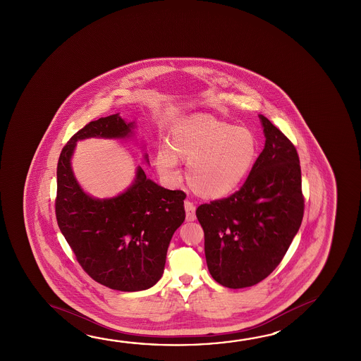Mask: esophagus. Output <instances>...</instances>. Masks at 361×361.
<instances>
[{
  "label": "esophagus",
  "instance_id": "1",
  "mask_svg": "<svg viewBox=\"0 0 361 361\" xmlns=\"http://www.w3.org/2000/svg\"><path fill=\"white\" fill-rule=\"evenodd\" d=\"M185 212H186V220L188 221H194L196 219V207L192 201L185 200Z\"/></svg>",
  "mask_w": 361,
  "mask_h": 361
}]
</instances>
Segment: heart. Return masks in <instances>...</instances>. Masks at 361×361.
I'll use <instances>...</instances> for the list:
<instances>
[{
	"instance_id": "b5f03b06",
	"label": "heart",
	"mask_w": 361,
	"mask_h": 361,
	"mask_svg": "<svg viewBox=\"0 0 361 361\" xmlns=\"http://www.w3.org/2000/svg\"><path fill=\"white\" fill-rule=\"evenodd\" d=\"M171 151L161 148L156 165L162 176L176 181L178 161H188L186 178L197 195L216 199L229 195L242 183L257 156L250 130L212 116L186 119L172 132Z\"/></svg>"
}]
</instances>
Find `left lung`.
<instances>
[{"mask_svg":"<svg viewBox=\"0 0 361 361\" xmlns=\"http://www.w3.org/2000/svg\"><path fill=\"white\" fill-rule=\"evenodd\" d=\"M259 117L266 146L245 183L231 196L196 209L209 272L233 290L259 283L276 269L305 212L295 145L269 119Z\"/></svg>","mask_w":361,"mask_h":361,"instance_id":"left-lung-1","label":"left lung"}]
</instances>
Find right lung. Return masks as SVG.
<instances>
[{
    "label": "right lung",
    "instance_id": "obj_1",
    "mask_svg": "<svg viewBox=\"0 0 361 361\" xmlns=\"http://www.w3.org/2000/svg\"><path fill=\"white\" fill-rule=\"evenodd\" d=\"M132 126L118 114L89 122L63 147L56 167L60 231L89 277L124 292L147 290L160 279L170 240L185 220L186 194L161 188L138 167L135 183L122 195L93 199L74 178L71 157L78 140L124 138Z\"/></svg>",
    "mask_w": 361,
    "mask_h": 361
}]
</instances>
